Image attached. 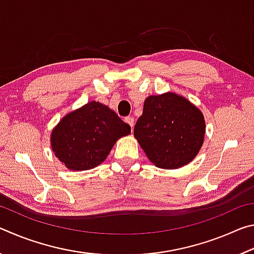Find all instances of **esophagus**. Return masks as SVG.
<instances>
[{"mask_svg":"<svg viewBox=\"0 0 254 254\" xmlns=\"http://www.w3.org/2000/svg\"><path fill=\"white\" fill-rule=\"evenodd\" d=\"M124 121H126V123H127L128 126L131 127V128L133 127V126H134V119L131 118V117H127V118H126V119H124Z\"/></svg>","mask_w":254,"mask_h":254,"instance_id":"esophagus-1","label":"esophagus"}]
</instances>
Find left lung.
Returning a JSON list of instances; mask_svg holds the SVG:
<instances>
[{
    "label": "left lung",
    "instance_id": "left-lung-1",
    "mask_svg": "<svg viewBox=\"0 0 254 254\" xmlns=\"http://www.w3.org/2000/svg\"><path fill=\"white\" fill-rule=\"evenodd\" d=\"M201 111L186 97L168 92L145 98L134 137L158 168L177 169L198 154L206 131Z\"/></svg>",
    "mask_w": 254,
    "mask_h": 254
}]
</instances>
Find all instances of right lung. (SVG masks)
Instances as JSON below:
<instances>
[{
    "instance_id": "obj_1",
    "label": "right lung",
    "mask_w": 254,
    "mask_h": 254,
    "mask_svg": "<svg viewBox=\"0 0 254 254\" xmlns=\"http://www.w3.org/2000/svg\"><path fill=\"white\" fill-rule=\"evenodd\" d=\"M131 133L114 111L92 101L66 114L50 135L53 152L68 170L83 171L105 160L120 137Z\"/></svg>"
}]
</instances>
